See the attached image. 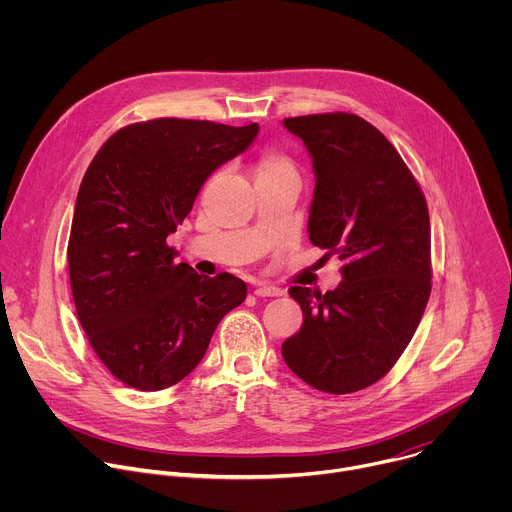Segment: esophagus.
Instances as JSON below:
<instances>
[{
  "instance_id": "1",
  "label": "esophagus",
  "mask_w": 512,
  "mask_h": 512,
  "mask_svg": "<svg viewBox=\"0 0 512 512\" xmlns=\"http://www.w3.org/2000/svg\"><path fill=\"white\" fill-rule=\"evenodd\" d=\"M253 294L259 296V298H275V296H281V289L279 287H273V285H267V283H257Z\"/></svg>"
}]
</instances>
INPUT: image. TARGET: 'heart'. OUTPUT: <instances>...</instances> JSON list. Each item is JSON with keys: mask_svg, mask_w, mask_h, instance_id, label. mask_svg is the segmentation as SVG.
Wrapping results in <instances>:
<instances>
[{"mask_svg": "<svg viewBox=\"0 0 512 512\" xmlns=\"http://www.w3.org/2000/svg\"><path fill=\"white\" fill-rule=\"evenodd\" d=\"M287 174L296 176V168L287 156L277 152H265L255 166V182L265 178H275V176H287Z\"/></svg>", "mask_w": 512, "mask_h": 512, "instance_id": "1", "label": "heart"}]
</instances>
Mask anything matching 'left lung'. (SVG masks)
<instances>
[{
  "label": "left lung",
  "mask_w": 512,
  "mask_h": 512,
  "mask_svg": "<svg viewBox=\"0 0 512 512\" xmlns=\"http://www.w3.org/2000/svg\"><path fill=\"white\" fill-rule=\"evenodd\" d=\"M312 158L310 241L338 255L342 281L320 294L289 287L304 324L287 367L310 387L346 395L383 379L411 342L431 291L425 196L391 141L352 113L283 119Z\"/></svg>",
  "instance_id": "8db88e82"
}]
</instances>
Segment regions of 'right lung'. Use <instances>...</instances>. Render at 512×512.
I'll return each instance as SVG.
<instances>
[{
  "instance_id": "1",
  "label": "right lung",
  "mask_w": 512,
  "mask_h": 512,
  "mask_svg": "<svg viewBox=\"0 0 512 512\" xmlns=\"http://www.w3.org/2000/svg\"><path fill=\"white\" fill-rule=\"evenodd\" d=\"M259 125L162 117L113 133L79 188L68 239L79 322L121 383L160 391L202 360L247 285L231 273L198 275L166 239L206 178L243 154Z\"/></svg>"
}]
</instances>
